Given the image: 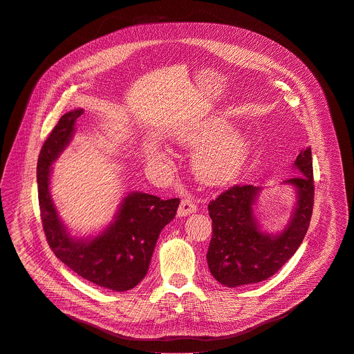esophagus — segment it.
Instances as JSON below:
<instances>
[{
    "label": "esophagus",
    "mask_w": 354,
    "mask_h": 354,
    "mask_svg": "<svg viewBox=\"0 0 354 354\" xmlns=\"http://www.w3.org/2000/svg\"><path fill=\"white\" fill-rule=\"evenodd\" d=\"M196 209H198L196 203L191 198H184V199H181L177 214H178V216H187V215L196 212Z\"/></svg>",
    "instance_id": "1"
}]
</instances>
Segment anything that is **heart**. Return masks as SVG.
I'll list each match as a JSON object with an SVG mask.
<instances>
[{
    "label": "heart",
    "mask_w": 354,
    "mask_h": 354,
    "mask_svg": "<svg viewBox=\"0 0 354 354\" xmlns=\"http://www.w3.org/2000/svg\"><path fill=\"white\" fill-rule=\"evenodd\" d=\"M226 120H210L183 129L177 133L178 142L189 149L201 151L194 160L196 177L209 185H222L234 180L241 171L248 152L250 136L243 131H230ZM147 156L152 162H167V153L156 144L147 147Z\"/></svg>",
    "instance_id": "b5f03b06"
}]
</instances>
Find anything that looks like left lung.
Returning <instances> with one entry per match:
<instances>
[{
	"mask_svg": "<svg viewBox=\"0 0 354 354\" xmlns=\"http://www.w3.org/2000/svg\"><path fill=\"white\" fill-rule=\"evenodd\" d=\"M295 167L301 176L286 180L297 191L295 215L283 233L274 237L259 232L254 203L259 187L233 185L209 202L212 239L206 259L219 283L227 288L258 283L274 274L297 251L310 227L314 206L311 149H303Z\"/></svg>",
	"mask_w": 354,
	"mask_h": 354,
	"instance_id": "left-lung-1",
	"label": "left lung"
}]
</instances>
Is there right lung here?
Segmentation results:
<instances>
[{"label": "right lung", "mask_w": 354, "mask_h": 354, "mask_svg": "<svg viewBox=\"0 0 354 354\" xmlns=\"http://www.w3.org/2000/svg\"><path fill=\"white\" fill-rule=\"evenodd\" d=\"M84 110L64 114L41 147L37 160L39 206L43 230L55 257L69 269L92 283L125 292L135 288L148 273L151 258L162 229L170 223L178 198L131 192L124 198L114 223L93 240L69 237L62 227L48 191L50 166L74 133L77 118Z\"/></svg>", "instance_id": "right-lung-1"}]
</instances>
